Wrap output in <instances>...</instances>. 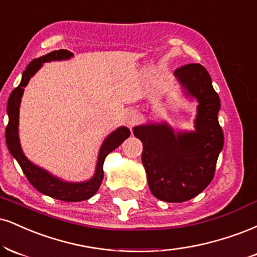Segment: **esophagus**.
Here are the masks:
<instances>
[{"label":"esophagus","mask_w":257,"mask_h":257,"mask_svg":"<svg viewBox=\"0 0 257 257\" xmlns=\"http://www.w3.org/2000/svg\"><path fill=\"white\" fill-rule=\"evenodd\" d=\"M139 119V113L137 112L135 110H132L129 111L128 113H126V117H125V122L128 123L129 125H134L135 123L138 122Z\"/></svg>","instance_id":"1"}]
</instances>
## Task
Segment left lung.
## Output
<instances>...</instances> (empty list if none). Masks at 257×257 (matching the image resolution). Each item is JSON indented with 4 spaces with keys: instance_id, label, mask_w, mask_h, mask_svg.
I'll return each instance as SVG.
<instances>
[{
    "instance_id": "obj_1",
    "label": "left lung",
    "mask_w": 257,
    "mask_h": 257,
    "mask_svg": "<svg viewBox=\"0 0 257 257\" xmlns=\"http://www.w3.org/2000/svg\"><path fill=\"white\" fill-rule=\"evenodd\" d=\"M175 75L199 101L195 132L174 133L165 123L134 128L144 145L141 159L151 193L165 202H184L205 190L224 146L218 120L220 99L208 72L199 63H189L177 68Z\"/></svg>"
}]
</instances>
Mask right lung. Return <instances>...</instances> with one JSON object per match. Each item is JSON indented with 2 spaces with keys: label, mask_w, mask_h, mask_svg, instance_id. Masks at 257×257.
I'll list each match as a JSON object with an SVG mask.
<instances>
[{
  "label": "right lung",
  "mask_w": 257,
  "mask_h": 257,
  "mask_svg": "<svg viewBox=\"0 0 257 257\" xmlns=\"http://www.w3.org/2000/svg\"><path fill=\"white\" fill-rule=\"evenodd\" d=\"M73 54L68 50H56L51 51L50 54H46L45 56L36 58L27 66L26 70L23 73V79H21L20 85L15 87L9 95L7 104V113H8V124L6 126V142L9 152L19 163L21 170L29 179V182L37 190L42 194L54 197V199L61 201H69V202H78V201L87 200L93 196L100 187L101 181L104 177L103 165L106 156L125 140L131 135V131L125 126H120L116 132L105 139L99 151L97 170L95 175L92 179L83 183H66L60 179L52 177L50 174L42 170L38 166L33 165L30 160H27L21 151L19 135H18V124H19V107L21 97L24 94V87L29 83L30 79L35 75L37 70L43 66V63L56 60H66V58L72 57Z\"/></svg>",
  "instance_id": "obj_1"
}]
</instances>
